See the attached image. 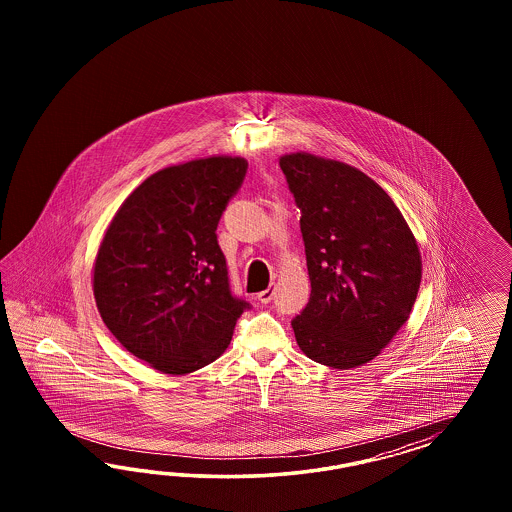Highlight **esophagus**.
I'll return each instance as SVG.
<instances>
[{
	"mask_svg": "<svg viewBox=\"0 0 512 512\" xmlns=\"http://www.w3.org/2000/svg\"><path fill=\"white\" fill-rule=\"evenodd\" d=\"M272 298H274V285H270L266 291H261V293L257 295V300H259L261 304H268Z\"/></svg>",
	"mask_w": 512,
	"mask_h": 512,
	"instance_id": "esophagus-1",
	"label": "esophagus"
}]
</instances>
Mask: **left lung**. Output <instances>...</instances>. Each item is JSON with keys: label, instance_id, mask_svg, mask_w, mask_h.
Instances as JSON below:
<instances>
[{"label": "left lung", "instance_id": "1", "mask_svg": "<svg viewBox=\"0 0 512 512\" xmlns=\"http://www.w3.org/2000/svg\"><path fill=\"white\" fill-rule=\"evenodd\" d=\"M302 212L311 281L293 319L306 357L336 370L364 366L409 319L419 295V244L400 208L368 174L308 152L279 157Z\"/></svg>", "mask_w": 512, "mask_h": 512}]
</instances>
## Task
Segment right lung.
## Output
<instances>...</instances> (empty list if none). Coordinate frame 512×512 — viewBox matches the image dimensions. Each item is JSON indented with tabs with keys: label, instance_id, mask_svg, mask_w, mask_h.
Instances as JSON below:
<instances>
[{
	"label": "right lung",
	"instance_id": "obj_1",
	"mask_svg": "<svg viewBox=\"0 0 512 512\" xmlns=\"http://www.w3.org/2000/svg\"><path fill=\"white\" fill-rule=\"evenodd\" d=\"M248 161L210 155L148 176L122 202L93 261L103 323L135 357L167 375L197 372L225 353L248 302L229 291L219 217Z\"/></svg>",
	"mask_w": 512,
	"mask_h": 512
}]
</instances>
